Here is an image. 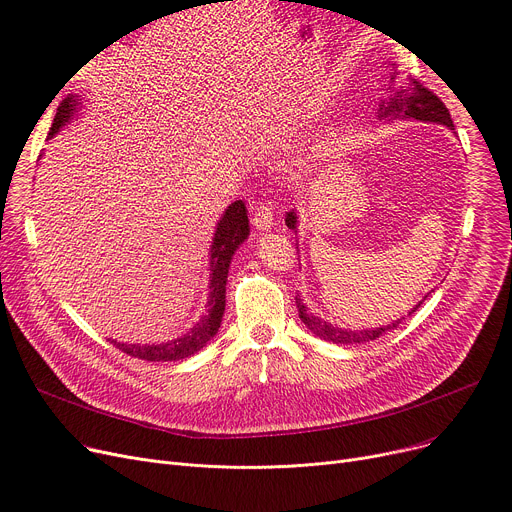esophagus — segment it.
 I'll return each mask as SVG.
<instances>
[{
	"label": "esophagus",
	"mask_w": 512,
	"mask_h": 512,
	"mask_svg": "<svg viewBox=\"0 0 512 512\" xmlns=\"http://www.w3.org/2000/svg\"><path fill=\"white\" fill-rule=\"evenodd\" d=\"M253 226L261 232L272 230L274 226V209L270 203H257L253 211Z\"/></svg>",
	"instance_id": "1"
}]
</instances>
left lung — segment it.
I'll use <instances>...</instances> for the list:
<instances>
[{"label":"left lung","instance_id":"obj_1","mask_svg":"<svg viewBox=\"0 0 512 512\" xmlns=\"http://www.w3.org/2000/svg\"><path fill=\"white\" fill-rule=\"evenodd\" d=\"M380 110H382V116H390L392 114V116H400V118H415V120H423V122H438V124H444V126L452 128V118H450L448 107L442 103V99L434 91H429L427 87H423V83H419V80L413 78V76L402 80V85L396 89L394 97L388 101L386 107L382 105ZM286 226L288 228H297V215H294L292 211L286 213ZM419 305L415 309H419ZM297 309H299L301 321L315 336L324 338V340H330L334 344H361V342L375 340V338H380L384 332L394 330L400 324V321L405 319V317H402L392 326L373 328V330H342V328H336V326L328 324V321H324V319L315 317L313 313H309L301 299H297Z\"/></svg>","mask_w":512,"mask_h":512}]
</instances>
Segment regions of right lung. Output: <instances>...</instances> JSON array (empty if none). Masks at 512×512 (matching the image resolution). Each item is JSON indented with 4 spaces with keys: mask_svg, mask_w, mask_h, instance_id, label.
<instances>
[{
    "mask_svg": "<svg viewBox=\"0 0 512 512\" xmlns=\"http://www.w3.org/2000/svg\"><path fill=\"white\" fill-rule=\"evenodd\" d=\"M76 110V101L74 97H68L60 103L58 114L53 118L49 137H53L74 114ZM249 236V215L247 207L242 201H234L224 218L218 224V230H215L213 236V245H211V280H209V301H207V315H203L195 328L188 330L184 336L170 340V342H161V344H122L114 340V346L120 348L122 353L130 357H139L145 361H180L195 355L197 351L218 334V328L222 324V315L226 307V278H228V267L232 261L234 251L242 240Z\"/></svg>",
    "mask_w": 512,
    "mask_h": 512,
    "instance_id": "1",
    "label": "right lung"
}]
</instances>
